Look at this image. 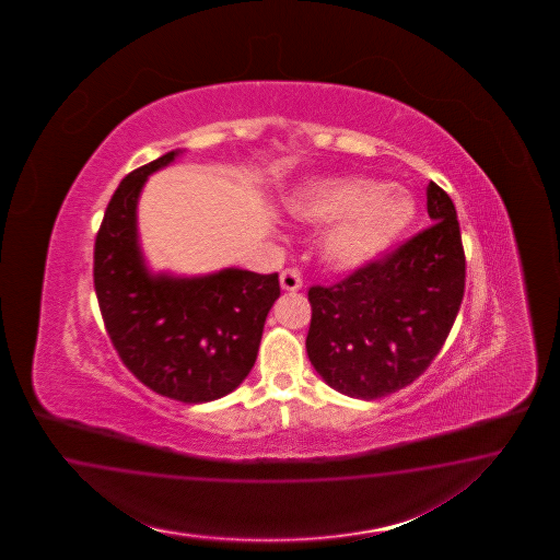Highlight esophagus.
<instances>
[{
  "label": "esophagus",
  "instance_id": "34e87169",
  "mask_svg": "<svg viewBox=\"0 0 560 560\" xmlns=\"http://www.w3.org/2000/svg\"><path fill=\"white\" fill-rule=\"evenodd\" d=\"M279 281H281V288L285 289V291H298V289H302V285H304L302 275H300L298 269H285V271L281 272Z\"/></svg>",
  "mask_w": 560,
  "mask_h": 560
}]
</instances>
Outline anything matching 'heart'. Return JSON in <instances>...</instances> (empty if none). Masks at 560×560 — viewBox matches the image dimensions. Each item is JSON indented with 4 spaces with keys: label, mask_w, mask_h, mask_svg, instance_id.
Here are the masks:
<instances>
[{
    "label": "heart",
    "mask_w": 560,
    "mask_h": 560,
    "mask_svg": "<svg viewBox=\"0 0 560 560\" xmlns=\"http://www.w3.org/2000/svg\"><path fill=\"white\" fill-rule=\"evenodd\" d=\"M293 213L314 221H337L324 240V256L339 269L375 260L412 220L405 195L365 178L312 185L291 201Z\"/></svg>",
    "instance_id": "obj_1"
}]
</instances>
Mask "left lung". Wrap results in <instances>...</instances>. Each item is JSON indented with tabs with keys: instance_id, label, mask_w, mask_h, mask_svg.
<instances>
[{
	"instance_id": "obj_1",
	"label": "left lung",
	"mask_w": 560,
	"mask_h": 560,
	"mask_svg": "<svg viewBox=\"0 0 560 560\" xmlns=\"http://www.w3.org/2000/svg\"><path fill=\"white\" fill-rule=\"evenodd\" d=\"M417 236L335 285L307 291V357L324 382L375 400L412 384L440 353L458 316L466 256L450 195L429 183Z\"/></svg>"
}]
</instances>
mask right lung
<instances>
[{"label": "right lung", "mask_w": 560, "mask_h": 560, "mask_svg": "<svg viewBox=\"0 0 560 560\" xmlns=\"http://www.w3.org/2000/svg\"><path fill=\"white\" fill-rule=\"evenodd\" d=\"M178 153L120 180L94 244V289L127 370L150 390L199 405L236 390L250 373L281 288L277 272L223 269L188 279L148 271L137 242V199L148 176Z\"/></svg>", "instance_id": "1"}]
</instances>
